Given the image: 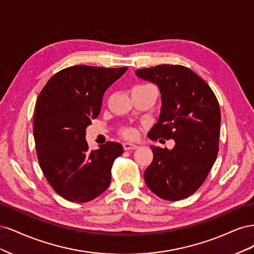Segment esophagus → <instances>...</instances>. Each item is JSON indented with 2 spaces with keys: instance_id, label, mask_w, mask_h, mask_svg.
Returning <instances> with one entry per match:
<instances>
[{
  "instance_id": "1",
  "label": "esophagus",
  "mask_w": 254,
  "mask_h": 254,
  "mask_svg": "<svg viewBox=\"0 0 254 254\" xmlns=\"http://www.w3.org/2000/svg\"><path fill=\"white\" fill-rule=\"evenodd\" d=\"M123 147H124L125 150H130V149H136L137 148V145L135 144H132V143H128V142H125L123 143Z\"/></svg>"
}]
</instances>
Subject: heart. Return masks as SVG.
Listing matches in <instances>:
<instances>
[{"instance_id": "heart-1", "label": "heart", "mask_w": 254, "mask_h": 254, "mask_svg": "<svg viewBox=\"0 0 254 254\" xmlns=\"http://www.w3.org/2000/svg\"><path fill=\"white\" fill-rule=\"evenodd\" d=\"M121 134L129 140H133L137 137V130L133 127H124L121 129Z\"/></svg>"}]
</instances>
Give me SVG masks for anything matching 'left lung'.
Segmentation results:
<instances>
[{
	"label": "left lung",
	"mask_w": 254,
	"mask_h": 254,
	"mask_svg": "<svg viewBox=\"0 0 254 254\" xmlns=\"http://www.w3.org/2000/svg\"><path fill=\"white\" fill-rule=\"evenodd\" d=\"M135 74L156 83L162 98L149 139L176 142L172 150L151 146L153 159L144 173L145 182L158 197L181 200L202 186L217 158L218 101L209 84L187 66L160 64Z\"/></svg>",
	"instance_id": "8db88e82"
}]
</instances>
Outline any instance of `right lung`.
<instances>
[{
	"mask_svg": "<svg viewBox=\"0 0 254 254\" xmlns=\"http://www.w3.org/2000/svg\"><path fill=\"white\" fill-rule=\"evenodd\" d=\"M127 68L68 66L53 75L37 98L38 161L54 190L68 201H91L109 187L112 164L124 149L107 142L89 151L86 128L101 112L105 91Z\"/></svg>",
	"mask_w": 254,
	"mask_h": 254,
	"instance_id": "right-lung-1",
	"label": "right lung"
}]
</instances>
